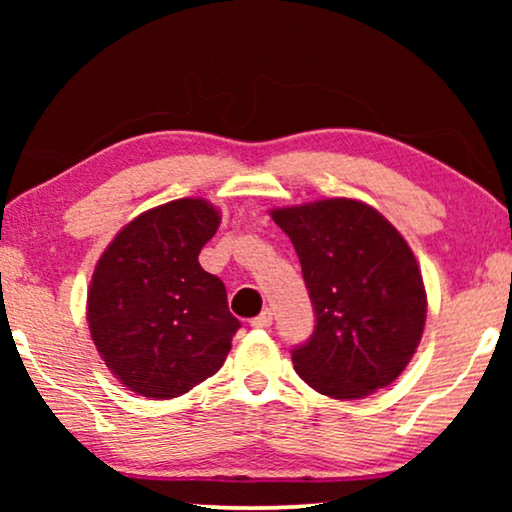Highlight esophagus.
<instances>
[{
  "instance_id": "esophagus-1",
  "label": "esophagus",
  "mask_w": 512,
  "mask_h": 512,
  "mask_svg": "<svg viewBox=\"0 0 512 512\" xmlns=\"http://www.w3.org/2000/svg\"><path fill=\"white\" fill-rule=\"evenodd\" d=\"M249 324L254 326V328H270L272 326V312L270 310H263L261 314H258V317L251 319Z\"/></svg>"
}]
</instances>
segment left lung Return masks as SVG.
Listing matches in <instances>:
<instances>
[{
    "mask_svg": "<svg viewBox=\"0 0 512 512\" xmlns=\"http://www.w3.org/2000/svg\"><path fill=\"white\" fill-rule=\"evenodd\" d=\"M314 307V331L291 349L296 373L331 398H361L403 373L422 340L426 291L401 233L363 202L284 207Z\"/></svg>",
    "mask_w": 512,
    "mask_h": 512,
    "instance_id": "8db88e82",
    "label": "left lung"
}]
</instances>
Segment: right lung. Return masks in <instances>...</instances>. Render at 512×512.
<instances>
[{
	"instance_id": "1",
	"label": "right lung",
	"mask_w": 512,
	"mask_h": 512,
	"mask_svg": "<svg viewBox=\"0 0 512 512\" xmlns=\"http://www.w3.org/2000/svg\"><path fill=\"white\" fill-rule=\"evenodd\" d=\"M219 221L205 200H172L130 221L97 263L90 335L135 394L181 396L226 361L242 324L228 312L221 279L198 263Z\"/></svg>"
}]
</instances>
